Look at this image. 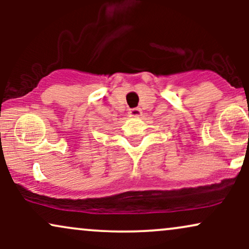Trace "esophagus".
<instances>
[{"mask_svg": "<svg viewBox=\"0 0 249 249\" xmlns=\"http://www.w3.org/2000/svg\"><path fill=\"white\" fill-rule=\"evenodd\" d=\"M141 116H142L141 107H134L128 111V117H132V118H139Z\"/></svg>", "mask_w": 249, "mask_h": 249, "instance_id": "1", "label": "esophagus"}]
</instances>
